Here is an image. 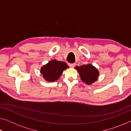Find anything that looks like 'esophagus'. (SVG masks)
<instances>
[{"mask_svg":"<svg viewBox=\"0 0 131 131\" xmlns=\"http://www.w3.org/2000/svg\"><path fill=\"white\" fill-rule=\"evenodd\" d=\"M69 66L70 68H74L75 66V63H69Z\"/></svg>","mask_w":131,"mask_h":131,"instance_id":"esophagus-1","label":"esophagus"}]
</instances>
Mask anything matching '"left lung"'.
Segmentation results:
<instances>
[{
	"label": "left lung",
	"instance_id": "obj_1",
	"mask_svg": "<svg viewBox=\"0 0 131 131\" xmlns=\"http://www.w3.org/2000/svg\"><path fill=\"white\" fill-rule=\"evenodd\" d=\"M82 81L87 84H91L97 80L99 72L94 66L91 64L76 66Z\"/></svg>",
	"mask_w": 131,
	"mask_h": 131
}]
</instances>
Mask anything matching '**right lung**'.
I'll list each match as a JSON object with an SVG mask.
<instances>
[{
    "label": "right lung",
    "instance_id": "add662e5",
    "mask_svg": "<svg viewBox=\"0 0 131 131\" xmlns=\"http://www.w3.org/2000/svg\"><path fill=\"white\" fill-rule=\"evenodd\" d=\"M68 68L64 62L52 60L41 68L40 72L46 81H54L57 80L63 71Z\"/></svg>",
    "mask_w": 131,
    "mask_h": 131
}]
</instances>
